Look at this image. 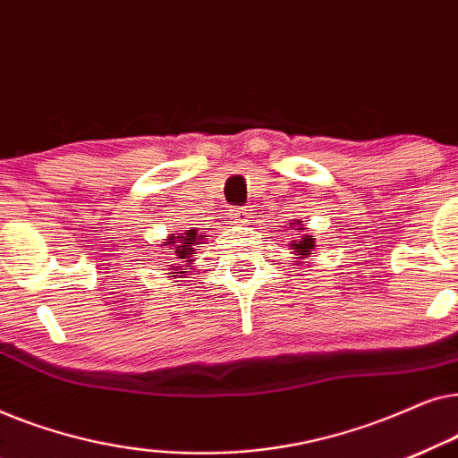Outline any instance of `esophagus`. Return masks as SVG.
Wrapping results in <instances>:
<instances>
[{
	"label": "esophagus",
	"instance_id": "obj_1",
	"mask_svg": "<svg viewBox=\"0 0 458 458\" xmlns=\"http://www.w3.org/2000/svg\"><path fill=\"white\" fill-rule=\"evenodd\" d=\"M252 218V210L248 208H235L233 210V221L235 223H248Z\"/></svg>",
	"mask_w": 458,
	"mask_h": 458
}]
</instances>
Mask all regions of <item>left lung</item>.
<instances>
[{
    "label": "left lung",
    "instance_id": "obj_1",
    "mask_svg": "<svg viewBox=\"0 0 458 458\" xmlns=\"http://www.w3.org/2000/svg\"><path fill=\"white\" fill-rule=\"evenodd\" d=\"M302 223L304 221H300V218H298V221L292 223V227L302 233V229H304ZM287 229H290V227H287ZM287 246H290L292 254H293L292 262H296V265H304V260H312L310 256L315 254V235H302V237H298V240H292L290 243H287ZM309 265H310V262H309Z\"/></svg>",
    "mask_w": 458,
    "mask_h": 458
}]
</instances>
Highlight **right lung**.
<instances>
[{
	"label": "right lung",
	"instance_id": "add662e5",
	"mask_svg": "<svg viewBox=\"0 0 458 458\" xmlns=\"http://www.w3.org/2000/svg\"><path fill=\"white\" fill-rule=\"evenodd\" d=\"M208 235L199 233L196 227L185 229L183 233H171L166 240H162L158 246L165 250H171V260L174 265H168L171 268L166 273L168 277L173 279H183L185 275H190L193 271V265H196V254L198 248L202 246V240H206Z\"/></svg>",
	"mask_w": 458,
	"mask_h": 458
}]
</instances>
